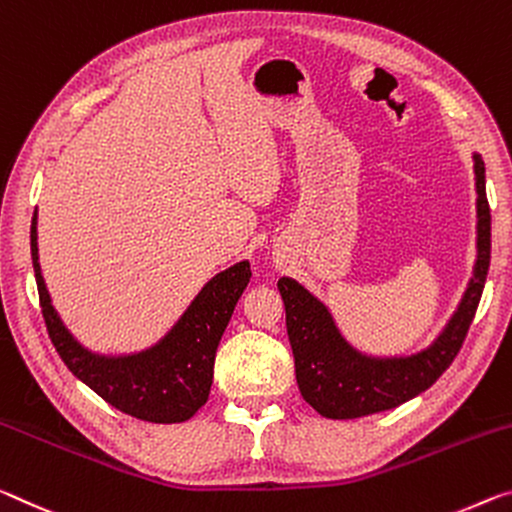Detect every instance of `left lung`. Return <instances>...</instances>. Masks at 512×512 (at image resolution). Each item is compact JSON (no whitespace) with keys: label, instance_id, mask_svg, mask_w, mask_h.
<instances>
[{"label":"left lung","instance_id":"obj_1","mask_svg":"<svg viewBox=\"0 0 512 512\" xmlns=\"http://www.w3.org/2000/svg\"><path fill=\"white\" fill-rule=\"evenodd\" d=\"M476 182V262L465 294L431 344L408 355H373L348 342L330 307L294 278H280L287 335L303 399L328 419H355L426 392L456 358L472 326L490 266V207L485 164L472 152Z\"/></svg>","mask_w":512,"mask_h":512}]
</instances>
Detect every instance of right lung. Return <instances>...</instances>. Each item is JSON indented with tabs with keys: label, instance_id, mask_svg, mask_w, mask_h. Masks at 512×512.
Here are the masks:
<instances>
[{
	"label": "right lung",
	"instance_id": "obj_1",
	"mask_svg": "<svg viewBox=\"0 0 512 512\" xmlns=\"http://www.w3.org/2000/svg\"><path fill=\"white\" fill-rule=\"evenodd\" d=\"M31 262L50 339L81 383L113 408L152 424H180L207 403L216 348L250 282L248 259L205 282L164 337L134 353H97L72 335L52 305L38 262V209L31 218Z\"/></svg>",
	"mask_w": 512,
	"mask_h": 512
}]
</instances>
